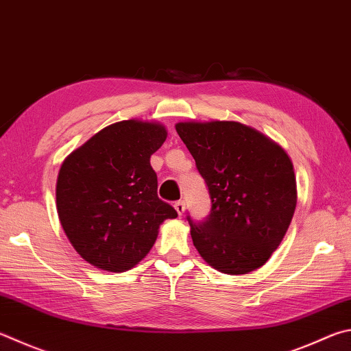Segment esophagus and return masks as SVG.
Wrapping results in <instances>:
<instances>
[{"instance_id": "esophagus-1", "label": "esophagus", "mask_w": 351, "mask_h": 351, "mask_svg": "<svg viewBox=\"0 0 351 351\" xmlns=\"http://www.w3.org/2000/svg\"><path fill=\"white\" fill-rule=\"evenodd\" d=\"M175 208H176L178 215H182L184 210H186V204H184V201H176L175 202Z\"/></svg>"}]
</instances>
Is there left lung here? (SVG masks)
Instances as JSON below:
<instances>
[{
	"label": "left lung",
	"mask_w": 351,
	"mask_h": 351,
	"mask_svg": "<svg viewBox=\"0 0 351 351\" xmlns=\"http://www.w3.org/2000/svg\"><path fill=\"white\" fill-rule=\"evenodd\" d=\"M212 199L202 222L187 216L193 245L227 275L263 267L285 237L296 208L289 155L269 136L237 121L178 123Z\"/></svg>",
	"instance_id": "obj_1"
}]
</instances>
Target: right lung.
Segmentation results:
<instances>
[{
	"label": "right lung",
	"mask_w": 351,
	"mask_h": 351,
	"mask_svg": "<svg viewBox=\"0 0 351 351\" xmlns=\"http://www.w3.org/2000/svg\"><path fill=\"white\" fill-rule=\"evenodd\" d=\"M167 130L127 119L104 127L70 154L56 181V210L69 241L88 264L127 271L150 252L159 226L178 216L158 197L150 156Z\"/></svg>",
	"instance_id": "add662e5"
}]
</instances>
